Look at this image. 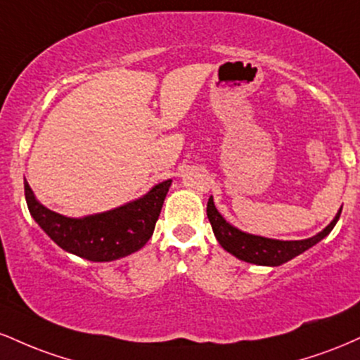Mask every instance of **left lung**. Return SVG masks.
<instances>
[{"label": "left lung", "instance_id": "8db88e82", "mask_svg": "<svg viewBox=\"0 0 360 360\" xmlns=\"http://www.w3.org/2000/svg\"><path fill=\"white\" fill-rule=\"evenodd\" d=\"M342 208L338 210L328 226H325L320 233L313 235V237L304 238V240H274V238L259 237V235L245 233L238 230L237 226L230 225L225 218L218 213L217 206L213 203V198L210 196L208 205H206V214L212 223V229L217 240L226 252L235 255L237 259L245 260V262L257 264V266H281V264L288 262V260L295 259L296 255L303 254L309 247L316 245L318 242L333 230L335 223L340 218Z\"/></svg>", "mask_w": 360, "mask_h": 360}]
</instances>
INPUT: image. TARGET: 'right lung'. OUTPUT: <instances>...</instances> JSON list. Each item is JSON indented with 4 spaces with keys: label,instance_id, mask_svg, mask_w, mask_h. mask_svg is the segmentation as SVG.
Wrapping results in <instances>:
<instances>
[{
    "label": "right lung",
    "instance_id": "right-lung-1",
    "mask_svg": "<svg viewBox=\"0 0 360 360\" xmlns=\"http://www.w3.org/2000/svg\"><path fill=\"white\" fill-rule=\"evenodd\" d=\"M171 179L155 184L139 200L105 213L69 218L39 203L25 181V200L34 220L60 249L91 262H110L134 254L148 242Z\"/></svg>",
    "mask_w": 360,
    "mask_h": 360
}]
</instances>
